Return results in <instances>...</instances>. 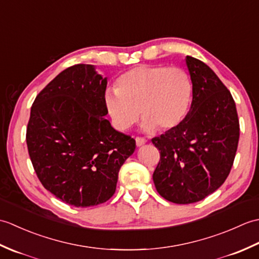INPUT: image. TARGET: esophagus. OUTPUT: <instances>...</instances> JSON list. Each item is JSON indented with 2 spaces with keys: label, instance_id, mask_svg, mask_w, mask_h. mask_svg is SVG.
Wrapping results in <instances>:
<instances>
[{
  "label": "esophagus",
  "instance_id": "1",
  "mask_svg": "<svg viewBox=\"0 0 259 259\" xmlns=\"http://www.w3.org/2000/svg\"><path fill=\"white\" fill-rule=\"evenodd\" d=\"M146 142H147V140L145 138H140V137H137V138H136V145H137V147L144 146Z\"/></svg>",
  "mask_w": 259,
  "mask_h": 259
}]
</instances>
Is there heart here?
Segmentation results:
<instances>
[{
  "mask_svg": "<svg viewBox=\"0 0 259 259\" xmlns=\"http://www.w3.org/2000/svg\"><path fill=\"white\" fill-rule=\"evenodd\" d=\"M117 90H108L103 103L112 125L119 131L130 129L144 115L147 131L169 130L188 113L192 97L189 74L177 67L141 64L121 74Z\"/></svg>",
  "mask_w": 259,
  "mask_h": 259,
  "instance_id": "obj_1",
  "label": "heart"
}]
</instances>
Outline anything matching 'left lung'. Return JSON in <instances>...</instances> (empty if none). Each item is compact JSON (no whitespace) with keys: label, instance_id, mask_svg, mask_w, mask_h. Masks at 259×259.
<instances>
[{"label":"left lung","instance_id":"obj_1","mask_svg":"<svg viewBox=\"0 0 259 259\" xmlns=\"http://www.w3.org/2000/svg\"><path fill=\"white\" fill-rule=\"evenodd\" d=\"M192 101L185 119L151 141L160 151L152 179L175 203L202 200L221 187L234 163L239 121L234 99L206 63L186 57Z\"/></svg>","mask_w":259,"mask_h":259}]
</instances>
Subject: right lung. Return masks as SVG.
Wrapping results in <instances>:
<instances>
[{"instance_id":"add662e5","label":"right lung","mask_w":259,"mask_h":259,"mask_svg":"<svg viewBox=\"0 0 259 259\" xmlns=\"http://www.w3.org/2000/svg\"><path fill=\"white\" fill-rule=\"evenodd\" d=\"M107 78L92 64L59 73L36 96L26 129V145L37 178L63 202L90 207L115 191L118 172L136 141L114 130L103 96Z\"/></svg>"}]
</instances>
